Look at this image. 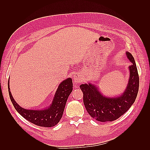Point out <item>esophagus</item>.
Masks as SVG:
<instances>
[{
  "label": "esophagus",
  "mask_w": 150,
  "mask_h": 150,
  "mask_svg": "<svg viewBox=\"0 0 150 150\" xmlns=\"http://www.w3.org/2000/svg\"><path fill=\"white\" fill-rule=\"evenodd\" d=\"M82 81V79L80 73H76V74L74 75V77H73V82H74V83L76 84H80L81 83Z\"/></svg>",
  "instance_id": "obj_1"
}]
</instances>
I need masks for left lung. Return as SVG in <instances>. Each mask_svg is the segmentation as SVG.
Returning <instances> with one entry per match:
<instances>
[{
	"mask_svg": "<svg viewBox=\"0 0 150 150\" xmlns=\"http://www.w3.org/2000/svg\"><path fill=\"white\" fill-rule=\"evenodd\" d=\"M126 56L132 62L129 67L130 77L128 84L122 95L114 98L103 96L98 88L91 84L80 86L83 93L84 104L90 115L100 122L113 121L122 116L134 103L139 91V77L135 59L126 52Z\"/></svg>",
	"mask_w": 150,
	"mask_h": 150,
	"instance_id": "8db88e82",
	"label": "left lung"
}]
</instances>
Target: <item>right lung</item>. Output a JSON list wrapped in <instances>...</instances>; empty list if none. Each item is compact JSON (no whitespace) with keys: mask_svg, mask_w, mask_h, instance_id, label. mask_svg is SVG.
Listing matches in <instances>:
<instances>
[{"mask_svg":"<svg viewBox=\"0 0 150 150\" xmlns=\"http://www.w3.org/2000/svg\"><path fill=\"white\" fill-rule=\"evenodd\" d=\"M73 90L71 79L62 81L59 86L52 104L48 109L44 110H28L21 108L13 98L8 82L9 97L15 110L29 122L42 127L55 126L62 118L66 101Z\"/></svg>","mask_w":150,"mask_h":150,"instance_id":"1","label":"right lung"}]
</instances>
